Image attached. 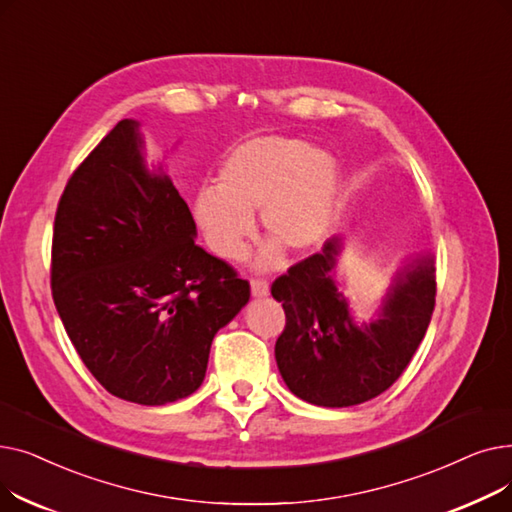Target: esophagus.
<instances>
[{
	"mask_svg": "<svg viewBox=\"0 0 512 512\" xmlns=\"http://www.w3.org/2000/svg\"><path fill=\"white\" fill-rule=\"evenodd\" d=\"M251 292H253V297H265V294L270 292V282L263 280V278H253L251 280Z\"/></svg>",
	"mask_w": 512,
	"mask_h": 512,
	"instance_id": "34e87169",
	"label": "esophagus"
}]
</instances>
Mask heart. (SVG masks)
<instances>
[{
	"label": "heart",
	"mask_w": 512,
	"mask_h": 512,
	"mask_svg": "<svg viewBox=\"0 0 512 512\" xmlns=\"http://www.w3.org/2000/svg\"><path fill=\"white\" fill-rule=\"evenodd\" d=\"M338 193L340 176L328 153L286 134H261L224 159L218 191L199 193L195 218L224 259L245 255L259 209L267 236L292 253H307L330 234ZM265 261H278V253L272 249Z\"/></svg>",
	"instance_id": "obj_1"
}]
</instances>
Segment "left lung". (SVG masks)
Segmentation results:
<instances>
[{"label": "left lung", "mask_w": 512, "mask_h": 512, "mask_svg": "<svg viewBox=\"0 0 512 512\" xmlns=\"http://www.w3.org/2000/svg\"><path fill=\"white\" fill-rule=\"evenodd\" d=\"M340 238L294 263L272 294L286 326L276 361L290 392L317 407H353L386 392L411 363L436 305V267L419 255L396 274L378 319L357 324L334 270Z\"/></svg>", "instance_id": "left-lung-1"}]
</instances>
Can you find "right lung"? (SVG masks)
Masks as SVG:
<instances>
[{
	"mask_svg": "<svg viewBox=\"0 0 512 512\" xmlns=\"http://www.w3.org/2000/svg\"><path fill=\"white\" fill-rule=\"evenodd\" d=\"M191 209L120 120L70 176L51 240V294L68 338L110 394L159 407L193 394L213 336L251 286L195 245Z\"/></svg>",
	"mask_w": 512,
	"mask_h": 512,
	"instance_id": "1",
	"label": "right lung"
}]
</instances>
